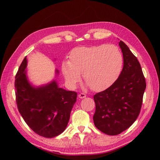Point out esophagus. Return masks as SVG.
Instances as JSON below:
<instances>
[{
    "label": "esophagus",
    "instance_id": "1",
    "mask_svg": "<svg viewBox=\"0 0 160 160\" xmlns=\"http://www.w3.org/2000/svg\"><path fill=\"white\" fill-rule=\"evenodd\" d=\"M86 94H84V93H80L78 94V97H79L80 99H83V98H85L86 97Z\"/></svg>",
    "mask_w": 160,
    "mask_h": 160
}]
</instances>
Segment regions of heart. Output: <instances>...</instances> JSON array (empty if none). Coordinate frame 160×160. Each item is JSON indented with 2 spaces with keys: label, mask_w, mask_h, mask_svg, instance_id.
<instances>
[{
  "label": "heart",
  "mask_w": 160,
  "mask_h": 160,
  "mask_svg": "<svg viewBox=\"0 0 160 160\" xmlns=\"http://www.w3.org/2000/svg\"><path fill=\"white\" fill-rule=\"evenodd\" d=\"M69 58L70 61L62 63L61 70L71 88L77 85L80 73H82L87 85L92 90H106L118 79L123 66V54L113 44L75 48L70 52Z\"/></svg>",
  "instance_id": "b5f03b06"
}]
</instances>
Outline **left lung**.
Listing matches in <instances>:
<instances>
[{
    "instance_id": "8db88e82",
    "label": "left lung",
    "mask_w": 160,
    "mask_h": 160,
    "mask_svg": "<svg viewBox=\"0 0 160 160\" xmlns=\"http://www.w3.org/2000/svg\"><path fill=\"white\" fill-rule=\"evenodd\" d=\"M123 67L116 82L94 95L96 109L94 123L105 134L116 135L126 131L138 116L146 82L141 66L125 43H118Z\"/></svg>"
}]
</instances>
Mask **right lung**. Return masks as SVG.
Segmentation results:
<instances>
[{
	"label": "right lung",
	"instance_id": "obj_1",
	"mask_svg": "<svg viewBox=\"0 0 160 160\" xmlns=\"http://www.w3.org/2000/svg\"><path fill=\"white\" fill-rule=\"evenodd\" d=\"M27 56L15 75L16 102L19 112L32 131L51 138L62 133L68 123L77 92L59 88L56 79L34 86L27 75ZM56 78L59 71L56 69Z\"/></svg>",
	"mask_w": 160,
	"mask_h": 160
}]
</instances>
